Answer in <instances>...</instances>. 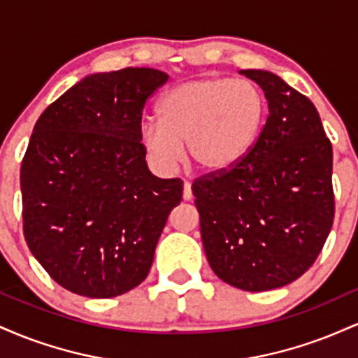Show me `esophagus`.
Masks as SVG:
<instances>
[{
	"mask_svg": "<svg viewBox=\"0 0 358 358\" xmlns=\"http://www.w3.org/2000/svg\"><path fill=\"white\" fill-rule=\"evenodd\" d=\"M192 199H193L192 183L190 182H183V200H185V202H190Z\"/></svg>",
	"mask_w": 358,
	"mask_h": 358,
	"instance_id": "esophagus-1",
	"label": "esophagus"
}]
</instances>
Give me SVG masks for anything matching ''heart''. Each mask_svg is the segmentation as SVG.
Listing matches in <instances>:
<instances>
[{"instance_id":"obj_1","label":"heart","mask_w":358,"mask_h":358,"mask_svg":"<svg viewBox=\"0 0 358 358\" xmlns=\"http://www.w3.org/2000/svg\"><path fill=\"white\" fill-rule=\"evenodd\" d=\"M268 102L250 80L203 77L168 90L158 104L159 117L139 127L151 162L171 170L185 146L205 173L220 175L248 156L266 119Z\"/></svg>"}]
</instances>
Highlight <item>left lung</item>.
Masks as SVG:
<instances>
[{"label":"left lung","instance_id":"8db88e82","mask_svg":"<svg viewBox=\"0 0 358 358\" xmlns=\"http://www.w3.org/2000/svg\"><path fill=\"white\" fill-rule=\"evenodd\" d=\"M241 73L264 90L266 126L239 165L192 192L212 271L257 293L293 282L322 252L335 215L334 151L306 96L269 71Z\"/></svg>","mask_w":358,"mask_h":358}]
</instances>
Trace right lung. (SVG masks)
<instances>
[{
  "mask_svg": "<svg viewBox=\"0 0 358 358\" xmlns=\"http://www.w3.org/2000/svg\"><path fill=\"white\" fill-rule=\"evenodd\" d=\"M168 80L150 67L84 77L43 110L20 185L28 248L53 281L87 298L141 285L183 182L151 175L139 127Z\"/></svg>",
  "mask_w": 358,
  "mask_h": 358,
  "instance_id": "obj_1",
  "label": "right lung"
}]
</instances>
